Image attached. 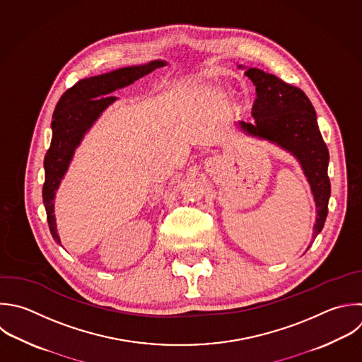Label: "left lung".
Instances as JSON below:
<instances>
[{"label":"left lung","mask_w":362,"mask_h":362,"mask_svg":"<svg viewBox=\"0 0 362 362\" xmlns=\"http://www.w3.org/2000/svg\"><path fill=\"white\" fill-rule=\"evenodd\" d=\"M245 69V75L256 88L252 106L253 123L238 122L246 136L266 140L290 153L300 164L315 202L313 239L321 232L327 214L331 185L328 180V148L321 137L315 110L305 93L272 74L257 68Z\"/></svg>","instance_id":"8db88e82"}]
</instances>
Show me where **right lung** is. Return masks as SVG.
Returning a JSON list of instances; mask_svg holds the SVG:
<instances>
[{"instance_id": "add662e5", "label": "right lung", "mask_w": 362, "mask_h": 362, "mask_svg": "<svg viewBox=\"0 0 362 362\" xmlns=\"http://www.w3.org/2000/svg\"><path fill=\"white\" fill-rule=\"evenodd\" d=\"M165 65V61L156 59L143 65L119 68L107 74L85 78L68 89L58 102L51 123V147L44 160L45 182L42 188L49 230L58 245L62 246L57 229L55 197L76 148L103 112L117 100V98L110 96L115 90L130 86Z\"/></svg>"}]
</instances>
